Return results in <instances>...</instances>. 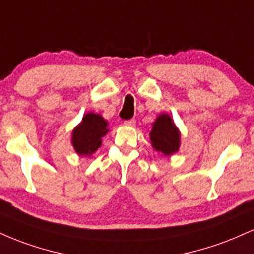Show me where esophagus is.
<instances>
[{"label": "esophagus", "instance_id": "1", "mask_svg": "<svg viewBox=\"0 0 254 254\" xmlns=\"http://www.w3.org/2000/svg\"><path fill=\"white\" fill-rule=\"evenodd\" d=\"M136 124V119H127V121H124V125H129V127H133Z\"/></svg>", "mask_w": 254, "mask_h": 254}]
</instances>
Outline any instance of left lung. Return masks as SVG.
I'll return each instance as SVG.
<instances>
[{
	"label": "left lung",
	"instance_id": "left-lung-1",
	"mask_svg": "<svg viewBox=\"0 0 254 254\" xmlns=\"http://www.w3.org/2000/svg\"><path fill=\"white\" fill-rule=\"evenodd\" d=\"M154 149L164 155H171L179 148L180 135L170 116L161 115L153 124L149 133Z\"/></svg>",
	"mask_w": 254,
	"mask_h": 254
}]
</instances>
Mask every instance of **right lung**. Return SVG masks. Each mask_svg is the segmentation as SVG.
<instances>
[{
	"label": "right lung",
	"mask_w": 254,
	"mask_h": 254,
	"mask_svg": "<svg viewBox=\"0 0 254 254\" xmlns=\"http://www.w3.org/2000/svg\"><path fill=\"white\" fill-rule=\"evenodd\" d=\"M107 122L100 115L87 113L72 132V145L80 155H90L101 145V137L107 132Z\"/></svg>",
	"instance_id": "right-lung-1"
}]
</instances>
